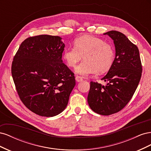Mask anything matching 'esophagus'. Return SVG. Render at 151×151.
<instances>
[{
    "label": "esophagus",
    "instance_id": "obj_1",
    "mask_svg": "<svg viewBox=\"0 0 151 151\" xmlns=\"http://www.w3.org/2000/svg\"><path fill=\"white\" fill-rule=\"evenodd\" d=\"M76 81L77 82H81V81H83V78H82L81 77H80V76H77L76 77Z\"/></svg>",
    "mask_w": 151,
    "mask_h": 151
}]
</instances>
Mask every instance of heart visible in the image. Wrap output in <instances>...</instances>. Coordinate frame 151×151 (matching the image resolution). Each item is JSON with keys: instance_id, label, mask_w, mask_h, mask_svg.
<instances>
[{"instance_id": "heart-1", "label": "heart", "mask_w": 151, "mask_h": 151, "mask_svg": "<svg viewBox=\"0 0 151 151\" xmlns=\"http://www.w3.org/2000/svg\"><path fill=\"white\" fill-rule=\"evenodd\" d=\"M74 47H67L63 50L62 58L67 66L74 67L81 58L82 62L76 68L78 74H104L111 67L115 60V50L112 45L101 38L85 35L76 38Z\"/></svg>"}]
</instances>
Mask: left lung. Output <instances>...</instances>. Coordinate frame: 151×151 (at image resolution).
I'll return each instance as SVG.
<instances>
[{
  "mask_svg": "<svg viewBox=\"0 0 151 151\" xmlns=\"http://www.w3.org/2000/svg\"><path fill=\"white\" fill-rule=\"evenodd\" d=\"M113 40L115 58L107 74L101 80L106 86L91 82L88 102L93 111L109 115L124 108L133 96L141 78L142 63L137 47L119 31L104 33Z\"/></svg>",
  "mask_w": 151,
  "mask_h": 151,
  "instance_id": "obj_1",
  "label": "left lung"
}]
</instances>
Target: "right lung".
<instances>
[{
	"instance_id": "add662e5",
	"label": "right lung",
	"mask_w": 151,
	"mask_h": 151,
	"mask_svg": "<svg viewBox=\"0 0 151 151\" xmlns=\"http://www.w3.org/2000/svg\"><path fill=\"white\" fill-rule=\"evenodd\" d=\"M64 47L60 36H32L22 42L14 57L11 73L18 95L40 116L62 113L76 85L74 74L62 60Z\"/></svg>"
}]
</instances>
